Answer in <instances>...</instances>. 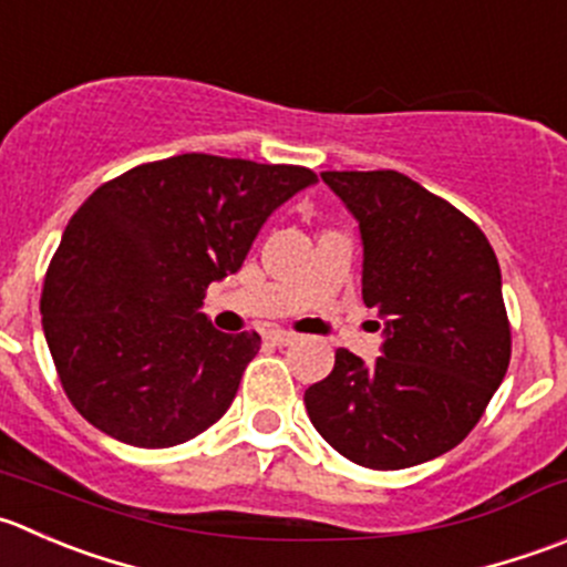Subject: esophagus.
<instances>
[{"label":"esophagus","mask_w":567,"mask_h":567,"mask_svg":"<svg viewBox=\"0 0 567 567\" xmlns=\"http://www.w3.org/2000/svg\"><path fill=\"white\" fill-rule=\"evenodd\" d=\"M262 338H266V343H271V346H290L296 340V334L285 332V329H268Z\"/></svg>","instance_id":"esophagus-1"}]
</instances>
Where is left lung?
Segmentation results:
<instances>
[{"label": "left lung", "instance_id": "1", "mask_svg": "<svg viewBox=\"0 0 567 567\" xmlns=\"http://www.w3.org/2000/svg\"><path fill=\"white\" fill-rule=\"evenodd\" d=\"M362 235V301L384 318L365 365L334 351L305 393L318 435L357 465L399 471L468 437L509 365L502 268L465 213L399 172H323Z\"/></svg>", "mask_w": 567, "mask_h": 567}]
</instances>
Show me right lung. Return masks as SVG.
<instances>
[{
  "label": "right lung",
  "instance_id": "right-lung-1",
  "mask_svg": "<svg viewBox=\"0 0 567 567\" xmlns=\"http://www.w3.org/2000/svg\"><path fill=\"white\" fill-rule=\"evenodd\" d=\"M310 168L177 155L93 190L71 216L41 293L43 334L71 404L104 435L168 449L202 435L238 393L260 334H224L205 290L244 266Z\"/></svg>",
  "mask_w": 567,
  "mask_h": 567
}]
</instances>
